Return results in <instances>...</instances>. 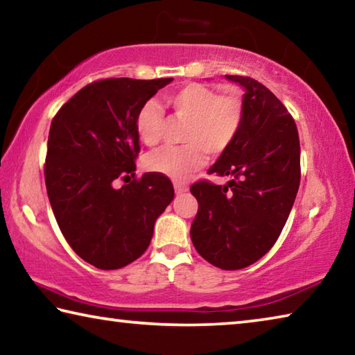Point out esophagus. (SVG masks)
<instances>
[{
    "label": "esophagus",
    "instance_id": "esophagus-1",
    "mask_svg": "<svg viewBox=\"0 0 355 355\" xmlns=\"http://www.w3.org/2000/svg\"><path fill=\"white\" fill-rule=\"evenodd\" d=\"M173 188H175V192H177V194H183V192L188 191V186H186L184 183H180V182H175V183H173Z\"/></svg>",
    "mask_w": 355,
    "mask_h": 355
}]
</instances>
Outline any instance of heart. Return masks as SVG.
Segmentation results:
<instances>
[{"label": "heart", "instance_id": "b5f03b06", "mask_svg": "<svg viewBox=\"0 0 355 355\" xmlns=\"http://www.w3.org/2000/svg\"><path fill=\"white\" fill-rule=\"evenodd\" d=\"M173 117L186 122L183 146L156 150L147 155L146 169L172 180H184L200 167L205 155L219 156L235 142L244 122V100L238 91L218 94L205 84L189 83L164 95ZM136 135L148 147L164 137L166 117L156 101L144 103L135 119Z\"/></svg>", "mask_w": 355, "mask_h": 355}]
</instances>
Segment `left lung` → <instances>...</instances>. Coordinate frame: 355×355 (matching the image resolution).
<instances>
[{
  "mask_svg": "<svg viewBox=\"0 0 355 355\" xmlns=\"http://www.w3.org/2000/svg\"><path fill=\"white\" fill-rule=\"evenodd\" d=\"M225 78L245 89L244 122L208 169L230 182L191 186L199 202L191 239L208 263L236 271L260 260L280 236L299 189L300 146L294 119L266 86L249 76Z\"/></svg>",
  "mask_w": 355,
  "mask_h": 355,
  "instance_id": "8db88e82",
  "label": "left lung"
}]
</instances>
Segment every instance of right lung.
I'll use <instances>...</instances> for the list:
<instances>
[{
	"instance_id": "add662e5",
	"label": "right lung",
	"mask_w": 355,
	"mask_h": 355,
	"mask_svg": "<svg viewBox=\"0 0 355 355\" xmlns=\"http://www.w3.org/2000/svg\"><path fill=\"white\" fill-rule=\"evenodd\" d=\"M171 81H94L53 117L45 159L48 199L65 241L98 269H120L137 260L173 199L166 175L135 173L141 150L136 114ZM117 179L125 182L120 189Z\"/></svg>"
}]
</instances>
